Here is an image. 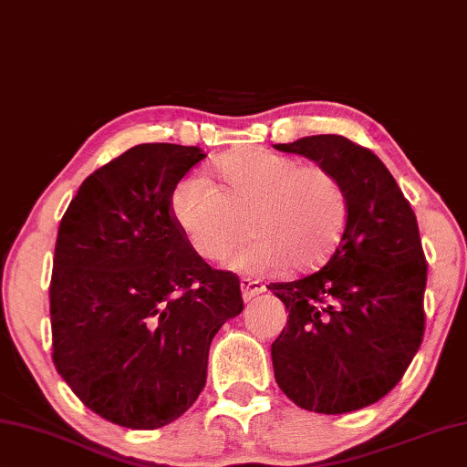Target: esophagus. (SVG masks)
I'll use <instances>...</instances> for the list:
<instances>
[{"label": "esophagus", "mask_w": 467, "mask_h": 467, "mask_svg": "<svg viewBox=\"0 0 467 467\" xmlns=\"http://www.w3.org/2000/svg\"><path fill=\"white\" fill-rule=\"evenodd\" d=\"M264 291H265V286L260 283V280L241 278V293H243V299H245V301H251Z\"/></svg>", "instance_id": "34e87169"}]
</instances>
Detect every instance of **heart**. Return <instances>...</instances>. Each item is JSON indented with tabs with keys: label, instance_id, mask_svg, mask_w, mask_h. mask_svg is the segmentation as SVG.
<instances>
[{
	"label": "heart",
	"instance_id": "heart-1",
	"mask_svg": "<svg viewBox=\"0 0 467 467\" xmlns=\"http://www.w3.org/2000/svg\"><path fill=\"white\" fill-rule=\"evenodd\" d=\"M218 170L224 189L195 172L172 193L176 224L199 255L222 260L247 231L255 236L231 255L233 270L268 274L286 264L288 270L306 272L335 254L351 202L330 168L247 150L222 158Z\"/></svg>",
	"mask_w": 467,
	"mask_h": 467
}]
</instances>
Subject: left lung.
<instances>
[{"label": "left lung", "mask_w": 467, "mask_h": 467, "mask_svg": "<svg viewBox=\"0 0 467 467\" xmlns=\"http://www.w3.org/2000/svg\"><path fill=\"white\" fill-rule=\"evenodd\" d=\"M274 147L330 168L351 202L327 265L268 285L288 312L272 343L274 376L307 411L361 410L397 387L424 338L428 264L416 213L379 155L349 139L314 135Z\"/></svg>", "instance_id": "8db88e82"}]
</instances>
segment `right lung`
<instances>
[{
    "label": "right lung",
    "mask_w": 467,
    "mask_h": 467,
    "mask_svg": "<svg viewBox=\"0 0 467 467\" xmlns=\"http://www.w3.org/2000/svg\"><path fill=\"white\" fill-rule=\"evenodd\" d=\"M199 147L143 143L85 179L57 228L49 285L57 374L98 416L135 431L181 418L205 387L239 276L213 270L176 224L172 193Z\"/></svg>",
    "instance_id": "obj_1"
}]
</instances>
